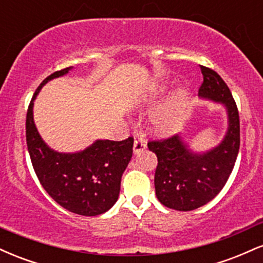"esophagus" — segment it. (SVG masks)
Instances as JSON below:
<instances>
[{"instance_id":"34e87169","label":"esophagus","mask_w":263,"mask_h":263,"mask_svg":"<svg viewBox=\"0 0 263 263\" xmlns=\"http://www.w3.org/2000/svg\"><path fill=\"white\" fill-rule=\"evenodd\" d=\"M146 147H147L146 142L141 140V138H136L134 142V153L135 155H138V153L143 152V151L146 149Z\"/></svg>"}]
</instances>
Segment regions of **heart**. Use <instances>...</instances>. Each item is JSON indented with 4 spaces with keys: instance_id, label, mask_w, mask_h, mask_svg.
Wrapping results in <instances>:
<instances>
[{
    "instance_id": "b5f03b06",
    "label": "heart",
    "mask_w": 263,
    "mask_h": 263,
    "mask_svg": "<svg viewBox=\"0 0 263 263\" xmlns=\"http://www.w3.org/2000/svg\"><path fill=\"white\" fill-rule=\"evenodd\" d=\"M190 92L185 87H179L167 102L153 110L148 116L152 132L158 136H172L182 127L186 114Z\"/></svg>"
}]
</instances>
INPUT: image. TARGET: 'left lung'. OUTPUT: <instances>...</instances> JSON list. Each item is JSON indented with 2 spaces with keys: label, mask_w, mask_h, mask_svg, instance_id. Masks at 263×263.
<instances>
[{
  "label": "left lung",
  "mask_w": 263,
  "mask_h": 263,
  "mask_svg": "<svg viewBox=\"0 0 263 263\" xmlns=\"http://www.w3.org/2000/svg\"><path fill=\"white\" fill-rule=\"evenodd\" d=\"M204 81L199 89L201 100L221 104L228 128L216 146L194 151L177 135L164 141L149 142L158 165L155 176L156 195L164 206L190 211L213 200L228 182L240 148V119L234 99L218 73L200 66Z\"/></svg>",
  "instance_id": "obj_1"
}]
</instances>
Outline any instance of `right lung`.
<instances>
[{
  "instance_id": "1",
  "label": "right lung",
  "mask_w": 263,
  "mask_h": 263,
  "mask_svg": "<svg viewBox=\"0 0 263 263\" xmlns=\"http://www.w3.org/2000/svg\"><path fill=\"white\" fill-rule=\"evenodd\" d=\"M73 66L42 81L27 111L26 138L29 157L45 192L64 209L84 216L106 213L119 199L123 172L132 157L134 138L96 140L85 149L65 153L50 148L39 135L33 117L37 95L48 81L64 77Z\"/></svg>"
}]
</instances>
